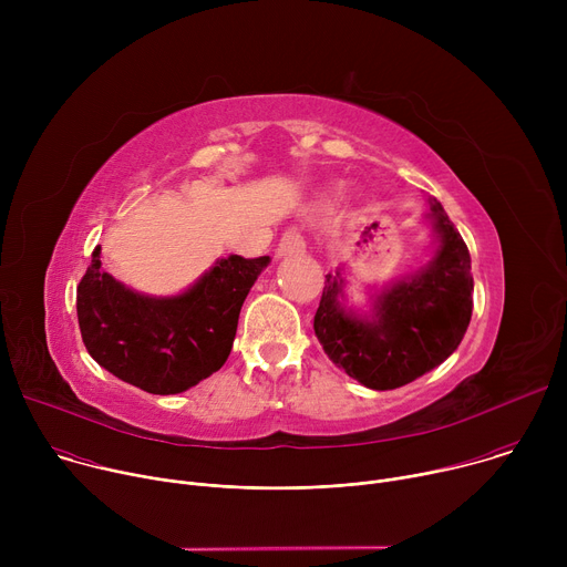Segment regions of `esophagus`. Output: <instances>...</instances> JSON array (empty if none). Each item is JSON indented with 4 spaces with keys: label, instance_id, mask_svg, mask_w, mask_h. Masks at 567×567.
I'll use <instances>...</instances> for the list:
<instances>
[{
    "label": "esophagus",
    "instance_id": "34e87169",
    "mask_svg": "<svg viewBox=\"0 0 567 567\" xmlns=\"http://www.w3.org/2000/svg\"><path fill=\"white\" fill-rule=\"evenodd\" d=\"M305 251V239L300 235L298 228H287L278 241L276 256L278 258H287V256H298Z\"/></svg>",
    "mask_w": 567,
    "mask_h": 567
}]
</instances>
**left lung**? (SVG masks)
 Wrapping results in <instances>:
<instances>
[{
  "instance_id": "8db88e82",
  "label": "left lung",
  "mask_w": 567,
  "mask_h": 567,
  "mask_svg": "<svg viewBox=\"0 0 567 567\" xmlns=\"http://www.w3.org/2000/svg\"><path fill=\"white\" fill-rule=\"evenodd\" d=\"M437 249L433 260L372 296L368 313L346 307L341 271L326 276L313 332L322 350L372 390L406 385L446 361L473 309L471 256L437 199H431Z\"/></svg>"
}]
</instances>
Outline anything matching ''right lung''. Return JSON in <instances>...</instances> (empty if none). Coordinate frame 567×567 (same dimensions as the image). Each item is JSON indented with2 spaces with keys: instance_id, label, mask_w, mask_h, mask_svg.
I'll return each mask as SVG.
<instances>
[{
  "instance_id": "1",
  "label": "right lung",
  "mask_w": 567,
  "mask_h": 567,
  "mask_svg": "<svg viewBox=\"0 0 567 567\" xmlns=\"http://www.w3.org/2000/svg\"><path fill=\"white\" fill-rule=\"evenodd\" d=\"M269 262L228 256L184 293L156 298L103 271L96 247L75 296L83 343L125 383L152 394L184 392L226 363L241 302Z\"/></svg>"
}]
</instances>
